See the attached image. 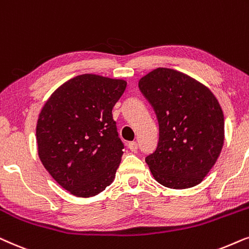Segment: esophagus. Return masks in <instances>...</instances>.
<instances>
[{"label":"esophagus","mask_w":249,"mask_h":249,"mask_svg":"<svg viewBox=\"0 0 249 249\" xmlns=\"http://www.w3.org/2000/svg\"><path fill=\"white\" fill-rule=\"evenodd\" d=\"M128 148H130L131 151L135 152L138 150V143L135 141H132V142H130V143H128Z\"/></svg>","instance_id":"esophagus-1"}]
</instances>
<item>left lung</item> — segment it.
Returning <instances> with one entry per match:
<instances>
[{
  "label": "left lung",
  "mask_w": 249,
  "mask_h": 249,
  "mask_svg": "<svg viewBox=\"0 0 249 249\" xmlns=\"http://www.w3.org/2000/svg\"><path fill=\"white\" fill-rule=\"evenodd\" d=\"M157 115V149L145 157L155 180L171 189L199 184L224 143V116L207 86L183 72L157 68L139 81Z\"/></svg>",
  "instance_id": "obj_1"
}]
</instances>
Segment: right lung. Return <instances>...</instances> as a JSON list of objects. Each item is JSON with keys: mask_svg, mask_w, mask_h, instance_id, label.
I'll use <instances>...</instances> for the list:
<instances>
[{"mask_svg": "<svg viewBox=\"0 0 249 249\" xmlns=\"http://www.w3.org/2000/svg\"><path fill=\"white\" fill-rule=\"evenodd\" d=\"M126 81L84 74L51 94L36 125L38 157L50 175L76 197L89 198L114 181L124 144L112 108Z\"/></svg>", "mask_w": 249, "mask_h": 249, "instance_id": "add662e5", "label": "right lung"}]
</instances>
